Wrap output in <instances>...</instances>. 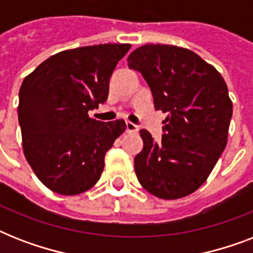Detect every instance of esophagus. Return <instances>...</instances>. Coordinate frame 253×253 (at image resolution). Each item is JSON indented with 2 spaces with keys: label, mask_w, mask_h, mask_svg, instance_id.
I'll return each mask as SVG.
<instances>
[{
  "label": "esophagus",
  "mask_w": 253,
  "mask_h": 253,
  "mask_svg": "<svg viewBox=\"0 0 253 253\" xmlns=\"http://www.w3.org/2000/svg\"><path fill=\"white\" fill-rule=\"evenodd\" d=\"M139 127L135 125V123L130 122V121H127L126 122V131L127 132H138Z\"/></svg>",
  "instance_id": "1"
}]
</instances>
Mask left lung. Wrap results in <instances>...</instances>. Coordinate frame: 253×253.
I'll list each match as a JSON object with an SVG mask.
<instances>
[{
	"mask_svg": "<svg viewBox=\"0 0 253 253\" xmlns=\"http://www.w3.org/2000/svg\"><path fill=\"white\" fill-rule=\"evenodd\" d=\"M142 73L156 110L167 113L160 142L140 130L135 173L147 192L177 200L204 184L227 144L232 102L223 77L190 49L146 44L127 57Z\"/></svg>",
	"mask_w": 253,
	"mask_h": 253,
	"instance_id": "8db88e82",
	"label": "left lung"
}]
</instances>
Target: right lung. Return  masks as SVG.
I'll return each mask as SVG.
<instances>
[{
	"instance_id": "obj_1",
	"label": "right lung",
	"mask_w": 253,
	"mask_h": 253,
	"mask_svg": "<svg viewBox=\"0 0 253 253\" xmlns=\"http://www.w3.org/2000/svg\"><path fill=\"white\" fill-rule=\"evenodd\" d=\"M130 47L106 43L61 51L22 83L18 121L25 158L52 192L76 196L99 180L105 155L126 123L99 122L87 113L106 102L113 71Z\"/></svg>"
}]
</instances>
